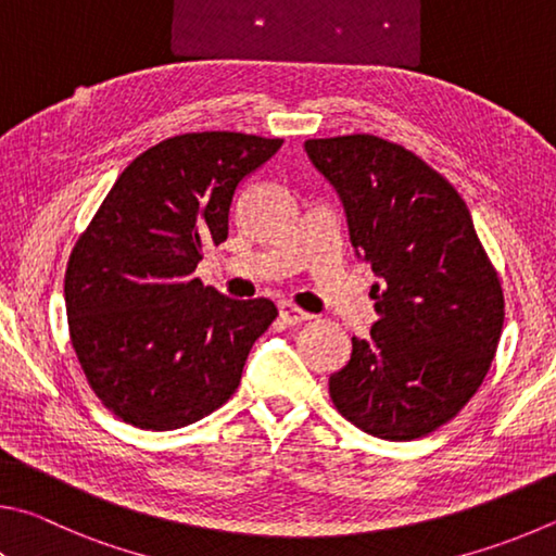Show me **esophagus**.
<instances>
[{"label": "esophagus", "mask_w": 556, "mask_h": 556, "mask_svg": "<svg viewBox=\"0 0 556 556\" xmlns=\"http://www.w3.org/2000/svg\"><path fill=\"white\" fill-rule=\"evenodd\" d=\"M278 313H280V317H283L286 325H303V323H307V319H313V315L305 313V309H300L293 303H288V300H283V303L278 305Z\"/></svg>", "instance_id": "34e87169"}]
</instances>
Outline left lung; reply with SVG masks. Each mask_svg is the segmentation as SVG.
<instances>
[{
	"label": "left lung",
	"mask_w": 556,
	"mask_h": 556,
	"mask_svg": "<svg viewBox=\"0 0 556 556\" xmlns=\"http://www.w3.org/2000/svg\"><path fill=\"white\" fill-rule=\"evenodd\" d=\"M344 204L356 256L371 263L378 319L329 376L339 413L366 434L410 442L479 391L503 332V288L454 185L371 134L309 139Z\"/></svg>",
	"instance_id": "1"
}]
</instances>
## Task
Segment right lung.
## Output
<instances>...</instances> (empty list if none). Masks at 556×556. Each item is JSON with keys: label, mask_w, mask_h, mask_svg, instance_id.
<instances>
[{"label": "right lung", "mask_w": 556, "mask_h": 556, "mask_svg": "<svg viewBox=\"0 0 556 556\" xmlns=\"http://www.w3.org/2000/svg\"><path fill=\"white\" fill-rule=\"evenodd\" d=\"M283 139L180 134L126 165L75 241L65 270L71 342L87 383L126 425L165 432L202 420L239 388L278 317L194 278L229 233L233 190Z\"/></svg>", "instance_id": "1"}]
</instances>
